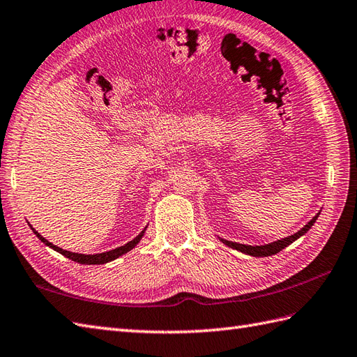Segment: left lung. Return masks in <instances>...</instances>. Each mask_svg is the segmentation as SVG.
I'll return each mask as SVG.
<instances>
[{
    "instance_id": "left-lung-1",
    "label": "left lung",
    "mask_w": 357,
    "mask_h": 357,
    "mask_svg": "<svg viewBox=\"0 0 357 357\" xmlns=\"http://www.w3.org/2000/svg\"><path fill=\"white\" fill-rule=\"evenodd\" d=\"M318 216H319V213L312 220H309L307 223H305V225L300 231H298V233L289 236V237H284V238H280V240H277V242H272V243H268V245H255V246H252V245H243V243H237V242H229V240H225V238H222V237H218V238L220 240L222 243H225L227 246L233 248V250L243 252L246 255L269 257V255H273V254L280 252L281 250H284L286 246L294 243L296 238H300L301 236H304L305 233H307V231L313 227V223L317 222Z\"/></svg>"
}]
</instances>
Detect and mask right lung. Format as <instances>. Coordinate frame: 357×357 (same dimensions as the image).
<instances>
[{
    "instance_id": "1",
    "label": "right lung",
    "mask_w": 357,
    "mask_h": 357,
    "mask_svg": "<svg viewBox=\"0 0 357 357\" xmlns=\"http://www.w3.org/2000/svg\"><path fill=\"white\" fill-rule=\"evenodd\" d=\"M146 228H147V227H146ZM146 228H144L143 231H141V233H139L135 238H132L130 242H128L126 245L115 248V250H111V251L100 252V254H79V252H71V251L62 250V248L53 245L52 242H48V240H47L45 237L40 236L35 228H31V229H33V233L36 234V237L40 240V242H43L44 245H47L48 248H52V250H54L56 252H59V254L65 255L66 259H70V260H73V261H77V263H80V264H105V263H109V261H112V260H115V259H119L120 255L129 252L130 250H134V248L138 245L139 240L143 238V236H144V233H146Z\"/></svg>"
}]
</instances>
